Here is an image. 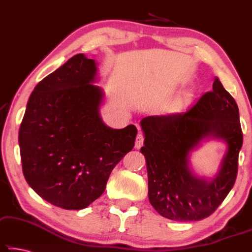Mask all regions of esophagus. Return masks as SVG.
Returning <instances> with one entry per match:
<instances>
[{
	"instance_id": "obj_1",
	"label": "esophagus",
	"mask_w": 252,
	"mask_h": 252,
	"mask_svg": "<svg viewBox=\"0 0 252 252\" xmlns=\"http://www.w3.org/2000/svg\"><path fill=\"white\" fill-rule=\"evenodd\" d=\"M143 141H144V136L141 133H138L136 136V140H135V148L140 149L142 145H143Z\"/></svg>"
}]
</instances>
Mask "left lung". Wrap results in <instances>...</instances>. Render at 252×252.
<instances>
[{
    "instance_id": "left-lung-1",
    "label": "left lung",
    "mask_w": 252,
    "mask_h": 252,
    "mask_svg": "<svg viewBox=\"0 0 252 252\" xmlns=\"http://www.w3.org/2000/svg\"><path fill=\"white\" fill-rule=\"evenodd\" d=\"M148 169L149 200L162 217L193 221L207 218L235 183L243 134L239 108L220 79L185 112L149 116L141 120ZM218 138L228 144L218 174L210 180L189 168V155L202 140Z\"/></svg>"
}]
</instances>
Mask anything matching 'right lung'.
Listing matches in <instances>:
<instances>
[{"label":"right lung","mask_w":252,"mask_h":252,"mask_svg":"<svg viewBox=\"0 0 252 252\" xmlns=\"http://www.w3.org/2000/svg\"><path fill=\"white\" fill-rule=\"evenodd\" d=\"M93 59L76 54L42 79L29 96L19 129L23 173L52 205L84 209L104 192L112 169L132 150L137 129L102 122L104 94Z\"/></svg>","instance_id":"right-lung-1"}]
</instances>
